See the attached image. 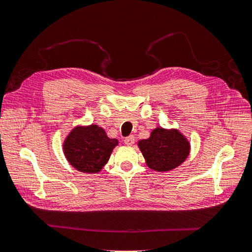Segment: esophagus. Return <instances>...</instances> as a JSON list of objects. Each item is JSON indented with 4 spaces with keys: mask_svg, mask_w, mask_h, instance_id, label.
<instances>
[{
    "mask_svg": "<svg viewBox=\"0 0 252 252\" xmlns=\"http://www.w3.org/2000/svg\"><path fill=\"white\" fill-rule=\"evenodd\" d=\"M134 142H135L134 135H130V136H127V137L125 138V144L127 146H132L133 144H134Z\"/></svg>",
    "mask_w": 252,
    "mask_h": 252,
    "instance_id": "obj_1",
    "label": "esophagus"
}]
</instances>
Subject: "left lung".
<instances>
[{
  "mask_svg": "<svg viewBox=\"0 0 252 252\" xmlns=\"http://www.w3.org/2000/svg\"><path fill=\"white\" fill-rule=\"evenodd\" d=\"M138 147L149 168L158 172L178 168L189 157L190 144L176 129L156 127L147 140L138 142Z\"/></svg>",
  "mask_w": 252,
  "mask_h": 252,
  "instance_id": "left-lung-1",
  "label": "left lung"
}]
</instances>
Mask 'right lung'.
Instances as JSON below:
<instances>
[{"label": "right lung", "mask_w": 252, "mask_h": 252, "mask_svg": "<svg viewBox=\"0 0 252 252\" xmlns=\"http://www.w3.org/2000/svg\"><path fill=\"white\" fill-rule=\"evenodd\" d=\"M118 145V140L109 138L105 130L96 125L76 126L63 142V154L74 169L83 173H98L108 162Z\"/></svg>", "instance_id": "1"}]
</instances>
